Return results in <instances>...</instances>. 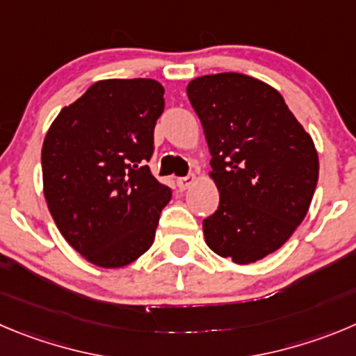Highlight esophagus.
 I'll return each mask as SVG.
<instances>
[{"mask_svg":"<svg viewBox=\"0 0 356 356\" xmlns=\"http://www.w3.org/2000/svg\"><path fill=\"white\" fill-rule=\"evenodd\" d=\"M193 182H195V175L191 174V175H186V177H179L177 179V186L181 189H188V188H191V186H193Z\"/></svg>","mask_w":356,"mask_h":356,"instance_id":"obj_1","label":"esophagus"}]
</instances>
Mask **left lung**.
Returning <instances> with one entry per match:
<instances>
[{"label":"left lung","mask_w":356,"mask_h":356,"mask_svg":"<svg viewBox=\"0 0 356 356\" xmlns=\"http://www.w3.org/2000/svg\"><path fill=\"white\" fill-rule=\"evenodd\" d=\"M204 126L218 211L204 219L216 254L248 265L277 251L304 221L320 172L314 142L277 89L242 73L189 82Z\"/></svg>","instance_id":"left-lung-1"}]
</instances>
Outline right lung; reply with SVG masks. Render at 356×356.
<instances>
[{"label": "right lung", "instance_id": "add662e5", "mask_svg": "<svg viewBox=\"0 0 356 356\" xmlns=\"http://www.w3.org/2000/svg\"><path fill=\"white\" fill-rule=\"evenodd\" d=\"M165 89L152 79L98 81L52 121L43 195L65 241L89 264L121 268L154 242L172 191L145 163Z\"/></svg>", "mask_w": 356, "mask_h": 356}]
</instances>
